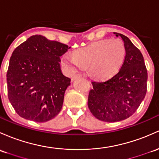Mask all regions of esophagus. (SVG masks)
<instances>
[{"label":"esophagus","mask_w":159,"mask_h":159,"mask_svg":"<svg viewBox=\"0 0 159 159\" xmlns=\"http://www.w3.org/2000/svg\"><path fill=\"white\" fill-rule=\"evenodd\" d=\"M80 77H82V75L80 74V73H76V74L73 75L72 78H71V80H72L73 81V80H74L77 79V78H80Z\"/></svg>","instance_id":"34e87169"}]
</instances>
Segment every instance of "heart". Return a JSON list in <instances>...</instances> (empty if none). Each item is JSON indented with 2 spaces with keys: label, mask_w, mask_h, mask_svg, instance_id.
Wrapping results in <instances>:
<instances>
[{
  "label": "heart",
  "mask_w": 159,
  "mask_h": 159,
  "mask_svg": "<svg viewBox=\"0 0 159 159\" xmlns=\"http://www.w3.org/2000/svg\"><path fill=\"white\" fill-rule=\"evenodd\" d=\"M126 57V47L119 39L97 41L77 49L73 55L65 54L62 64L70 72L88 66L89 74L95 80H107L120 70Z\"/></svg>",
  "instance_id": "obj_1"
}]
</instances>
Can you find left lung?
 Listing matches in <instances>:
<instances>
[{"label": "left lung", "mask_w": 159, "mask_h": 159, "mask_svg": "<svg viewBox=\"0 0 159 159\" xmlns=\"http://www.w3.org/2000/svg\"><path fill=\"white\" fill-rule=\"evenodd\" d=\"M126 57L120 70L104 82H92L88 107L94 117L105 122H117L133 115L147 91L148 73L140 51L122 34Z\"/></svg>", "instance_id": "obj_1"}]
</instances>
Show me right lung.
Returning a JSON list of instances; mask_svg holds the SVG:
<instances>
[{"instance_id": "add662e5", "label": "right lung", "mask_w": 159, "mask_h": 159, "mask_svg": "<svg viewBox=\"0 0 159 159\" xmlns=\"http://www.w3.org/2000/svg\"><path fill=\"white\" fill-rule=\"evenodd\" d=\"M70 48L35 35L13 51L7 82L8 98L18 115L42 123L59 114L70 85L61 73L60 57Z\"/></svg>"}]
</instances>
